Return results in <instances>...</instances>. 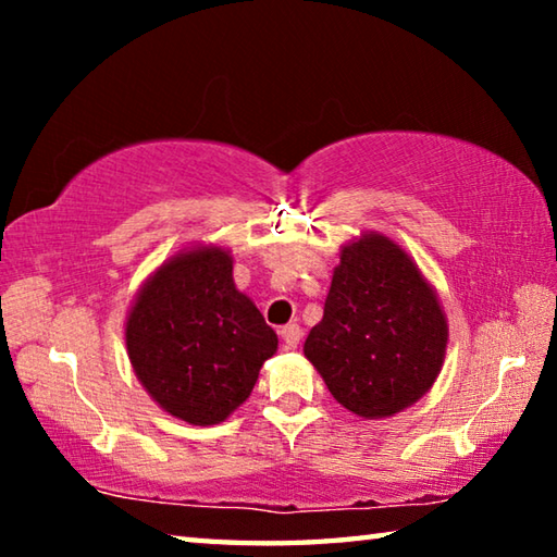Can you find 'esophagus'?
I'll return each instance as SVG.
<instances>
[{"label": "esophagus", "mask_w": 557, "mask_h": 557, "mask_svg": "<svg viewBox=\"0 0 557 557\" xmlns=\"http://www.w3.org/2000/svg\"><path fill=\"white\" fill-rule=\"evenodd\" d=\"M280 336H282V342H285V348H297L299 338H301V329H299V324H285L280 329Z\"/></svg>", "instance_id": "obj_1"}]
</instances>
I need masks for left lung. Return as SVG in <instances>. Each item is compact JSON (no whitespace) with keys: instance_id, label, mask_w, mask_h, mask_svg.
<instances>
[{"instance_id":"obj_1","label":"left lung","mask_w":557,"mask_h":557,"mask_svg":"<svg viewBox=\"0 0 557 557\" xmlns=\"http://www.w3.org/2000/svg\"><path fill=\"white\" fill-rule=\"evenodd\" d=\"M445 346V314L408 252L373 233L346 245L305 342L329 393L361 418H388L430 391Z\"/></svg>"}]
</instances>
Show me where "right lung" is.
<instances>
[{"instance_id": "right-lung-1", "label": "right lung", "mask_w": 557, "mask_h": 557, "mask_svg": "<svg viewBox=\"0 0 557 557\" xmlns=\"http://www.w3.org/2000/svg\"><path fill=\"white\" fill-rule=\"evenodd\" d=\"M125 342L147 393L191 425L228 418L277 351V334L235 289L233 260L221 248L164 262L132 307Z\"/></svg>"}]
</instances>
